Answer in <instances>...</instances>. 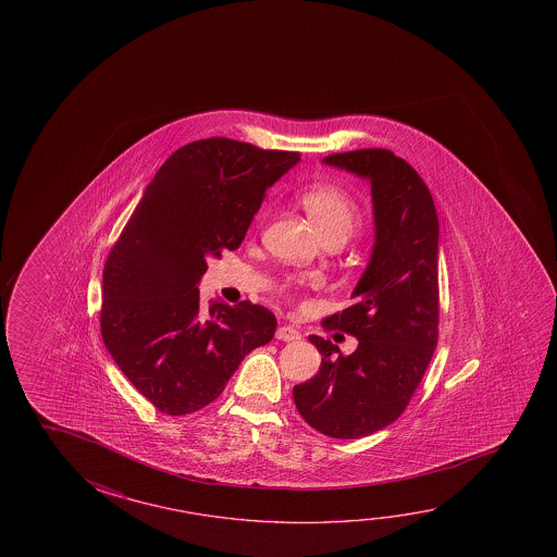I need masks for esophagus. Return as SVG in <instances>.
Listing matches in <instances>:
<instances>
[{"instance_id": "obj_1", "label": "esophagus", "mask_w": 557, "mask_h": 557, "mask_svg": "<svg viewBox=\"0 0 557 557\" xmlns=\"http://www.w3.org/2000/svg\"><path fill=\"white\" fill-rule=\"evenodd\" d=\"M275 337L282 339V342H299V339H301V332L295 329V326H292V324H283V326H280L277 332H275Z\"/></svg>"}]
</instances>
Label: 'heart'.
Here are the masks:
<instances>
[{
  "label": "heart",
  "instance_id": "obj_1",
  "mask_svg": "<svg viewBox=\"0 0 557 557\" xmlns=\"http://www.w3.org/2000/svg\"><path fill=\"white\" fill-rule=\"evenodd\" d=\"M299 200L324 240L337 238L346 243L361 227L363 213L359 203L336 184H310L301 191Z\"/></svg>",
  "mask_w": 557,
  "mask_h": 557
}]
</instances>
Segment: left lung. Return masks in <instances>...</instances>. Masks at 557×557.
Listing matches in <instances>:
<instances>
[{"instance_id": "8db88e82", "label": "left lung", "mask_w": 557, "mask_h": 557, "mask_svg": "<svg viewBox=\"0 0 557 557\" xmlns=\"http://www.w3.org/2000/svg\"><path fill=\"white\" fill-rule=\"evenodd\" d=\"M322 163L366 178L373 198L374 245L351 307L326 319L359 339L351 356L309 336L319 373L293 386L310 428L359 438L400 418L421 383L438 337V218L413 166L388 149H357Z\"/></svg>"}]
</instances>
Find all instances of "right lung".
Returning a JSON list of instances; mask_svg holds the SVG:
<instances>
[{
    "instance_id": "1",
    "label": "right lung",
    "mask_w": 557,
    "mask_h": 557,
    "mask_svg": "<svg viewBox=\"0 0 557 557\" xmlns=\"http://www.w3.org/2000/svg\"><path fill=\"white\" fill-rule=\"evenodd\" d=\"M299 161L227 137L191 141L157 171L110 250L102 342L157 410H201L274 337L270 310L250 301L201 309L198 283L208 258L240 247L265 190Z\"/></svg>"
}]
</instances>
